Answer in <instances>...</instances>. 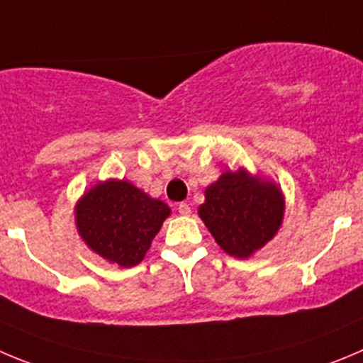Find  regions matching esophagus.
I'll return each instance as SVG.
<instances>
[{
    "label": "esophagus",
    "mask_w": 363,
    "mask_h": 363,
    "mask_svg": "<svg viewBox=\"0 0 363 363\" xmlns=\"http://www.w3.org/2000/svg\"><path fill=\"white\" fill-rule=\"evenodd\" d=\"M177 209L182 216H188L189 213H191V208H189V204H186V202H181V204L177 206Z\"/></svg>",
    "instance_id": "1"
}]
</instances>
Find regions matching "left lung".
<instances>
[{
	"mask_svg": "<svg viewBox=\"0 0 363 363\" xmlns=\"http://www.w3.org/2000/svg\"><path fill=\"white\" fill-rule=\"evenodd\" d=\"M284 197L272 181L245 168L223 172L206 188L199 216L229 256L249 258L276 236L283 223Z\"/></svg>",
	"mask_w": 363,
	"mask_h": 363,
	"instance_id": "left-lung-1",
	"label": "left lung"
}]
</instances>
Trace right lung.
Wrapping results in <instances>:
<instances>
[{"label":"right lung","instance_id":"1","mask_svg":"<svg viewBox=\"0 0 363 363\" xmlns=\"http://www.w3.org/2000/svg\"><path fill=\"white\" fill-rule=\"evenodd\" d=\"M170 213L162 201L116 179L94 184L74 206L80 238L98 256L123 269L141 263Z\"/></svg>","mask_w":363,"mask_h":363}]
</instances>
